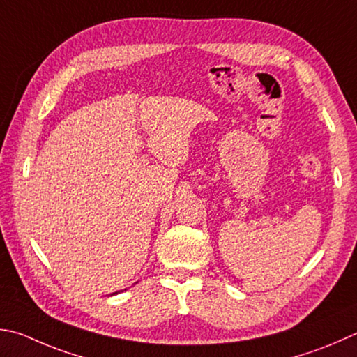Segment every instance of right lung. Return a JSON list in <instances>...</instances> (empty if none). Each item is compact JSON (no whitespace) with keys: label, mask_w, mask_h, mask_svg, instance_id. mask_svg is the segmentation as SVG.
Returning <instances> with one entry per match:
<instances>
[{"label":"right lung","mask_w":357,"mask_h":357,"mask_svg":"<svg viewBox=\"0 0 357 357\" xmlns=\"http://www.w3.org/2000/svg\"><path fill=\"white\" fill-rule=\"evenodd\" d=\"M125 290H126V289H125ZM115 294H119V291H115ZM112 295H114V294H112Z\"/></svg>","instance_id":"1"}]
</instances>
